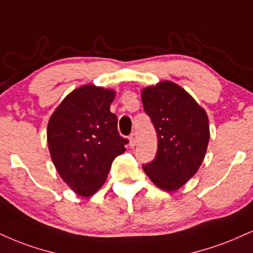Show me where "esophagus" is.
<instances>
[{
	"instance_id": "esophagus-1",
	"label": "esophagus",
	"mask_w": 253,
	"mask_h": 253,
	"mask_svg": "<svg viewBox=\"0 0 253 253\" xmlns=\"http://www.w3.org/2000/svg\"><path fill=\"white\" fill-rule=\"evenodd\" d=\"M135 145H136V133H133V134L129 136V146L130 147H134Z\"/></svg>"
}]
</instances>
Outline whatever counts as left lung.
Returning <instances> with one entry per match:
<instances>
[{"instance_id": "8db88e82", "label": "left lung", "mask_w": 253, "mask_h": 253, "mask_svg": "<svg viewBox=\"0 0 253 253\" xmlns=\"http://www.w3.org/2000/svg\"><path fill=\"white\" fill-rule=\"evenodd\" d=\"M141 101L158 136L157 156L142 169L157 187L175 192L202 166L210 140L209 117L190 93L169 80L145 87Z\"/></svg>"}]
</instances>
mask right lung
Returning a JSON list of instances; mask_svg holds the SVG:
<instances>
[{
    "mask_svg": "<svg viewBox=\"0 0 253 253\" xmlns=\"http://www.w3.org/2000/svg\"><path fill=\"white\" fill-rule=\"evenodd\" d=\"M115 90L84 84L67 95L50 115L47 141L62 180L81 197H90L107 179L112 163L128 140L118 132L111 112Z\"/></svg>",
    "mask_w": 253,
    "mask_h": 253,
    "instance_id": "add662e5",
    "label": "right lung"
}]
</instances>
